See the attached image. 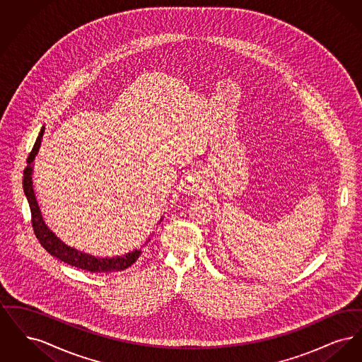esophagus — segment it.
Returning a JSON list of instances; mask_svg holds the SVG:
<instances>
[{"label": "esophagus", "instance_id": "1", "mask_svg": "<svg viewBox=\"0 0 362 362\" xmlns=\"http://www.w3.org/2000/svg\"><path fill=\"white\" fill-rule=\"evenodd\" d=\"M186 185H187V187L189 189L197 191V189H199V187H201V180L198 179V176H191L189 180L186 182Z\"/></svg>", "mask_w": 362, "mask_h": 362}]
</instances>
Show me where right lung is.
<instances>
[{"instance_id":"obj_1","label":"right lung","mask_w":362,"mask_h":362,"mask_svg":"<svg viewBox=\"0 0 362 362\" xmlns=\"http://www.w3.org/2000/svg\"><path fill=\"white\" fill-rule=\"evenodd\" d=\"M43 132L45 129L40 130L39 136L35 141L34 148L31 151V153L28 156L27 160V167L24 170V180H23V187L24 192L28 198L30 202V209H31V224L34 228L35 236L39 240V243L43 245V248L52 254V257L61 259L62 262L68 263L70 266H74L77 269H83L90 273H117L122 272L127 267H130L136 260H137L141 251H133L129 252L123 257H117V258H104L99 259L92 257V255H86L83 254L74 248H70L68 245H65L61 240H58L54 233L47 229V226L43 223L42 216H40V210L37 206L36 198H35L34 189H33V180H31V173H33V161H34L35 156L39 151L40 146V141L43 137Z\"/></svg>"}]
</instances>
